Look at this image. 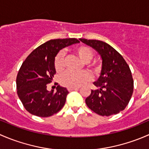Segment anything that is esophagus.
Masks as SVG:
<instances>
[{"label":"esophagus","mask_w":149,"mask_h":149,"mask_svg":"<svg viewBox=\"0 0 149 149\" xmlns=\"http://www.w3.org/2000/svg\"><path fill=\"white\" fill-rule=\"evenodd\" d=\"M79 88H78V87H75V88H68V91H74V90H77L79 89Z\"/></svg>","instance_id":"34e87169"}]
</instances>
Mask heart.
I'll list each match as a JSON object with an SVG mask.
<instances>
[{"mask_svg":"<svg viewBox=\"0 0 149 149\" xmlns=\"http://www.w3.org/2000/svg\"><path fill=\"white\" fill-rule=\"evenodd\" d=\"M74 52L78 56L86 63V66L94 74L98 75L101 72L102 64L100 60H91L94 57V52L91 47L86 45H79L75 47ZM54 68L57 73H61L65 69L64 53L60 51L54 58ZM91 76L88 72L82 71L79 73L66 72L61 77V83L68 88L80 87L91 81Z\"/></svg>","mask_w":149,"mask_h":149,"instance_id":"obj_1","label":"heart"}]
</instances>
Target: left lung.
<instances>
[{"label":"left lung","mask_w":149,"mask_h":149,"mask_svg":"<svg viewBox=\"0 0 149 149\" xmlns=\"http://www.w3.org/2000/svg\"><path fill=\"white\" fill-rule=\"evenodd\" d=\"M79 40L92 47L102 58L101 76L94 83L98 89L91 90L86 104L91 110L102 116L119 113L128 104L133 92V79L129 65L107 43L96 40Z\"/></svg>","instance_id":"obj_1"}]
</instances>
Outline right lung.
<instances>
[{
	"label": "right lung",
	"mask_w": 149,
	"mask_h": 149,
	"mask_svg": "<svg viewBox=\"0 0 149 149\" xmlns=\"http://www.w3.org/2000/svg\"><path fill=\"white\" fill-rule=\"evenodd\" d=\"M79 42L76 38L50 40L34 49L25 59L16 77L17 94L23 106L31 115L42 118L59 112L65 103L68 91L58 86L49 92L47 84L52 82L56 71L54 58L66 46Z\"/></svg>",
	"instance_id": "add662e5"
}]
</instances>
